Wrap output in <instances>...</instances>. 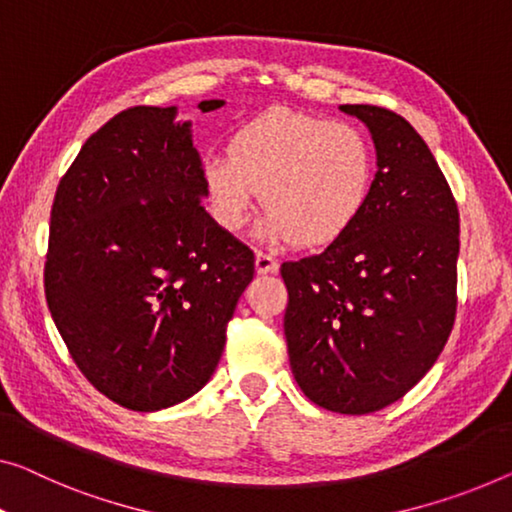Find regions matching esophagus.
I'll return each mask as SVG.
<instances>
[{
  "label": "esophagus",
  "instance_id": "obj_1",
  "mask_svg": "<svg viewBox=\"0 0 512 512\" xmlns=\"http://www.w3.org/2000/svg\"><path fill=\"white\" fill-rule=\"evenodd\" d=\"M278 259H273L271 255H266L259 250V253H255V271L259 273V276H266V273H276L278 271Z\"/></svg>",
  "mask_w": 512,
  "mask_h": 512
}]
</instances>
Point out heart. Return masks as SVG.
I'll use <instances>...</instances> for the list:
<instances>
[{
	"mask_svg": "<svg viewBox=\"0 0 512 512\" xmlns=\"http://www.w3.org/2000/svg\"><path fill=\"white\" fill-rule=\"evenodd\" d=\"M200 174L223 230L248 225L262 190L269 209L259 227L262 239L322 248L342 239L368 209L377 158L361 128L269 108L236 128L227 154L204 156Z\"/></svg>",
	"mask_w": 512,
	"mask_h": 512,
	"instance_id": "b5f03b06",
	"label": "heart"
}]
</instances>
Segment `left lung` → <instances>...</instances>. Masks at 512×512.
I'll use <instances>...</instances> for the list:
<instances>
[{
  "instance_id": "obj_1",
  "label": "left lung",
  "mask_w": 512,
  "mask_h": 512,
  "mask_svg": "<svg viewBox=\"0 0 512 512\" xmlns=\"http://www.w3.org/2000/svg\"><path fill=\"white\" fill-rule=\"evenodd\" d=\"M377 151L361 220L319 255L280 266L296 384L319 407L370 414L400 400L455 322L460 213L416 128L377 105H340Z\"/></svg>"
}]
</instances>
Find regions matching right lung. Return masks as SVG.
<instances>
[{
	"label": "right lung",
	"instance_id": "right-lung-1",
	"mask_svg": "<svg viewBox=\"0 0 512 512\" xmlns=\"http://www.w3.org/2000/svg\"><path fill=\"white\" fill-rule=\"evenodd\" d=\"M177 112L137 105L98 128L50 213V315L91 386L133 411L167 409L207 384L255 273L253 250L202 207L193 121Z\"/></svg>",
	"mask_w": 512,
	"mask_h": 512
}]
</instances>
